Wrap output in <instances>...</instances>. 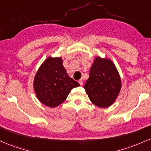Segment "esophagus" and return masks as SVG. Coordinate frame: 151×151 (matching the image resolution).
Wrapping results in <instances>:
<instances>
[{
	"instance_id": "esophagus-1",
	"label": "esophagus",
	"mask_w": 151,
	"mask_h": 151,
	"mask_svg": "<svg viewBox=\"0 0 151 151\" xmlns=\"http://www.w3.org/2000/svg\"><path fill=\"white\" fill-rule=\"evenodd\" d=\"M78 83L81 86H83V79H80V80L78 81Z\"/></svg>"
}]
</instances>
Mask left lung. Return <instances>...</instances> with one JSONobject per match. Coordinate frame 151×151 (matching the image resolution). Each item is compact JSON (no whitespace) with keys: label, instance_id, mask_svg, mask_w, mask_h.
Listing matches in <instances>:
<instances>
[{"label":"left lung","instance_id":"obj_1","mask_svg":"<svg viewBox=\"0 0 151 151\" xmlns=\"http://www.w3.org/2000/svg\"><path fill=\"white\" fill-rule=\"evenodd\" d=\"M84 88L96 106L107 108L112 105L121 88V78L113 62L109 59L96 57Z\"/></svg>","mask_w":151,"mask_h":151}]
</instances>
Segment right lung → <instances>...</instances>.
Segmentation results:
<instances>
[{
    "label": "right lung",
    "mask_w": 151,
    "mask_h": 151,
    "mask_svg": "<svg viewBox=\"0 0 151 151\" xmlns=\"http://www.w3.org/2000/svg\"><path fill=\"white\" fill-rule=\"evenodd\" d=\"M79 86L68 75L61 58H48L38 69L33 81L37 98L50 108L63 103L71 90Z\"/></svg>",
    "instance_id": "1"
}]
</instances>
